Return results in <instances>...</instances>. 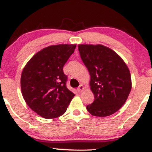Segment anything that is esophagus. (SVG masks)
<instances>
[{
	"instance_id": "obj_1",
	"label": "esophagus",
	"mask_w": 152,
	"mask_h": 152,
	"mask_svg": "<svg viewBox=\"0 0 152 152\" xmlns=\"http://www.w3.org/2000/svg\"><path fill=\"white\" fill-rule=\"evenodd\" d=\"M83 89H84V87H83V85H80L79 86H78V88H77V91L78 93H81V92L83 91Z\"/></svg>"
}]
</instances>
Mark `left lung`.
Segmentation results:
<instances>
[{
	"label": "left lung",
	"mask_w": 152,
	"mask_h": 152,
	"mask_svg": "<svg viewBox=\"0 0 152 152\" xmlns=\"http://www.w3.org/2000/svg\"><path fill=\"white\" fill-rule=\"evenodd\" d=\"M82 61L91 76L94 95L86 109L93 116L114 114L124 104L132 89L129 70L116 52L102 45H78Z\"/></svg>",
	"instance_id": "1"
}]
</instances>
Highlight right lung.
<instances>
[{
    "mask_svg": "<svg viewBox=\"0 0 152 152\" xmlns=\"http://www.w3.org/2000/svg\"><path fill=\"white\" fill-rule=\"evenodd\" d=\"M76 45L60 44L45 48L28 62L20 78L24 100L33 111L45 118L66 112L75 94L66 87L64 65Z\"/></svg>",
    "mask_w": 152,
    "mask_h": 152,
    "instance_id": "add662e5",
    "label": "right lung"
}]
</instances>
